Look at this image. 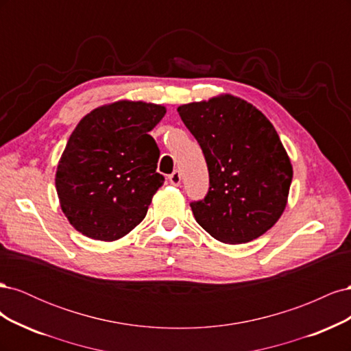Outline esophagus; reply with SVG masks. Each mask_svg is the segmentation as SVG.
<instances>
[{"label":"esophagus","mask_w":351,"mask_h":351,"mask_svg":"<svg viewBox=\"0 0 351 351\" xmlns=\"http://www.w3.org/2000/svg\"><path fill=\"white\" fill-rule=\"evenodd\" d=\"M168 182L173 186H180V183H182V174H180V171H174L171 176L168 177Z\"/></svg>","instance_id":"obj_1"}]
</instances>
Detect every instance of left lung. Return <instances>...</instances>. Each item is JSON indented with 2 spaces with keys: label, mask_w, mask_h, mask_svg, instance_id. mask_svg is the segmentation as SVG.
I'll return each instance as SVG.
<instances>
[{
  "label": "left lung",
  "mask_w": 351,
  "mask_h": 351,
  "mask_svg": "<svg viewBox=\"0 0 351 351\" xmlns=\"http://www.w3.org/2000/svg\"><path fill=\"white\" fill-rule=\"evenodd\" d=\"M204 151L209 192L190 208L218 241L249 243L280 219L289 200L293 165L272 123L230 93L177 108Z\"/></svg>",
  "instance_id": "8db88e82"
}]
</instances>
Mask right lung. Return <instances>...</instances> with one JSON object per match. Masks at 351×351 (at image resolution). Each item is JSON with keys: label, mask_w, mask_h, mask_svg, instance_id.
<instances>
[{"label": "right lung", "mask_w": 351, "mask_h": 351, "mask_svg": "<svg viewBox=\"0 0 351 351\" xmlns=\"http://www.w3.org/2000/svg\"><path fill=\"white\" fill-rule=\"evenodd\" d=\"M164 105L120 99L86 114L73 130L56 173L61 210L83 236L115 241L146 217L164 177L149 132Z\"/></svg>", "instance_id": "1"}]
</instances>
